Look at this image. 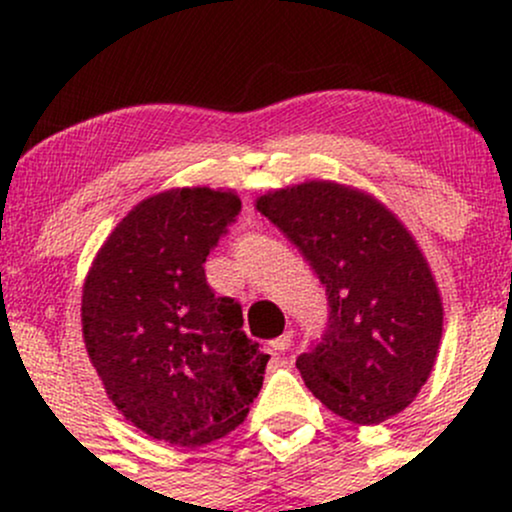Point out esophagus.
<instances>
[{
    "label": "esophagus",
    "instance_id": "34e87169",
    "mask_svg": "<svg viewBox=\"0 0 512 512\" xmlns=\"http://www.w3.org/2000/svg\"><path fill=\"white\" fill-rule=\"evenodd\" d=\"M291 342H293V332H284V334H281V337H276L274 342L269 344V346H272V351H274V354H281V351H286V349H289Z\"/></svg>",
    "mask_w": 512,
    "mask_h": 512
}]
</instances>
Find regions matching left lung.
<instances>
[{
  "label": "left lung",
  "instance_id": "8db88e82",
  "mask_svg": "<svg viewBox=\"0 0 512 512\" xmlns=\"http://www.w3.org/2000/svg\"><path fill=\"white\" fill-rule=\"evenodd\" d=\"M255 207L327 289L322 342L296 361L308 390L358 426L407 409L443 337V298L414 236L373 195L334 180L281 187Z\"/></svg>",
  "mask_w": 512,
  "mask_h": 512
}]
</instances>
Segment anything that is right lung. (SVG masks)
Here are the masks:
<instances>
[{"instance_id": "1", "label": "right lung", "mask_w": 512, "mask_h": 512, "mask_svg": "<svg viewBox=\"0 0 512 512\" xmlns=\"http://www.w3.org/2000/svg\"><path fill=\"white\" fill-rule=\"evenodd\" d=\"M238 211L236 192L211 187L142 199L105 238L81 293L84 344L108 399L180 448L243 424L269 361L243 332L240 305L204 274Z\"/></svg>"}]
</instances>
